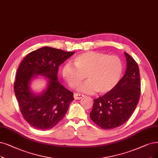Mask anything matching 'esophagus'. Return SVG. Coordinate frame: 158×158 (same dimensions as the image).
I'll use <instances>...</instances> for the list:
<instances>
[{
	"instance_id": "34e87169",
	"label": "esophagus",
	"mask_w": 158,
	"mask_h": 158,
	"mask_svg": "<svg viewBox=\"0 0 158 158\" xmlns=\"http://www.w3.org/2000/svg\"><path fill=\"white\" fill-rule=\"evenodd\" d=\"M84 97H85V95L82 94H80V93H74V98L76 100H80L81 98H82Z\"/></svg>"
}]
</instances>
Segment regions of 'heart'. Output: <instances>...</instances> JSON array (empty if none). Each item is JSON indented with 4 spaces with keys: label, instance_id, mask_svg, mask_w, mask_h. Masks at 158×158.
Masks as SVG:
<instances>
[{
    "label": "heart",
    "instance_id": "b5f03b06",
    "mask_svg": "<svg viewBox=\"0 0 158 158\" xmlns=\"http://www.w3.org/2000/svg\"><path fill=\"white\" fill-rule=\"evenodd\" d=\"M123 71V63L117 56L87 52L77 56L74 59V65L70 63L65 64L61 73L72 89L77 88L86 75L88 80L80 86V91L87 93L98 91L100 94H106L117 85Z\"/></svg>",
    "mask_w": 158,
    "mask_h": 158
}]
</instances>
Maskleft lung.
<instances>
[{
    "mask_svg": "<svg viewBox=\"0 0 158 158\" xmlns=\"http://www.w3.org/2000/svg\"><path fill=\"white\" fill-rule=\"evenodd\" d=\"M127 68L123 77L110 92L94 100L90 117L99 127L110 130L127 122L134 111L141 95L139 69L127 52Z\"/></svg>",
    "mask_w": 158,
    "mask_h": 158,
    "instance_id": "obj_1",
    "label": "left lung"
}]
</instances>
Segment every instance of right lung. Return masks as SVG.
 Instances as JSON below:
<instances>
[{
  "label": "right lung",
  "mask_w": 158,
  "mask_h": 158,
  "mask_svg": "<svg viewBox=\"0 0 158 158\" xmlns=\"http://www.w3.org/2000/svg\"><path fill=\"white\" fill-rule=\"evenodd\" d=\"M74 54L61 49L45 47L31 52L18 68L14 92L21 114L31 127L38 130L53 128L64 118L73 93L58 81L60 65ZM35 75L49 78L47 89L35 96L30 91L29 83Z\"/></svg>",
  "instance_id": "add662e5"
}]
</instances>
